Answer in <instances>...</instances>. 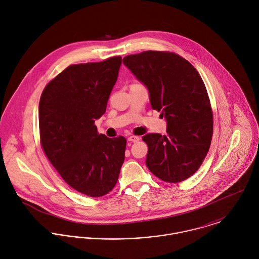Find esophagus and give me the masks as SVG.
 <instances>
[{
    "instance_id": "1",
    "label": "esophagus",
    "mask_w": 259,
    "mask_h": 259,
    "mask_svg": "<svg viewBox=\"0 0 259 259\" xmlns=\"http://www.w3.org/2000/svg\"><path fill=\"white\" fill-rule=\"evenodd\" d=\"M127 141L128 142H132V143H136V142H139L140 141V138L139 137H136V136H131L127 138Z\"/></svg>"
}]
</instances>
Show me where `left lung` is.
Listing matches in <instances>:
<instances>
[{
	"mask_svg": "<svg viewBox=\"0 0 259 259\" xmlns=\"http://www.w3.org/2000/svg\"><path fill=\"white\" fill-rule=\"evenodd\" d=\"M122 62L147 87L151 108L161 112L167 124L166 135L143 137L148 169L163 182H184L201 165L212 138V111L203 80L174 53L147 51Z\"/></svg>",
	"mask_w": 259,
	"mask_h": 259,
	"instance_id": "left-lung-1",
	"label": "left lung"
}]
</instances>
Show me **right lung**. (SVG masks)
<instances>
[{"mask_svg": "<svg viewBox=\"0 0 259 259\" xmlns=\"http://www.w3.org/2000/svg\"><path fill=\"white\" fill-rule=\"evenodd\" d=\"M121 65L120 57L73 65L45 88L38 106L42 149L63 180L80 193L99 197L117 182L126 140L98 134Z\"/></svg>", "mask_w": 259, "mask_h": 259, "instance_id": "1", "label": "right lung"}]
</instances>
